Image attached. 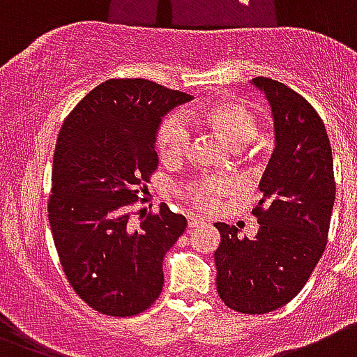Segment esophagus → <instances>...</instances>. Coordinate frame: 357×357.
Segmentation results:
<instances>
[{"instance_id": "1", "label": "esophagus", "mask_w": 357, "mask_h": 357, "mask_svg": "<svg viewBox=\"0 0 357 357\" xmlns=\"http://www.w3.org/2000/svg\"><path fill=\"white\" fill-rule=\"evenodd\" d=\"M199 225H204V222L201 218H190V220H188V227L190 229H195L199 227Z\"/></svg>"}]
</instances>
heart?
Wrapping results in <instances>:
<instances>
[{
	"instance_id": "1",
	"label": "heart",
	"mask_w": 357,
	"mask_h": 357,
	"mask_svg": "<svg viewBox=\"0 0 357 357\" xmlns=\"http://www.w3.org/2000/svg\"><path fill=\"white\" fill-rule=\"evenodd\" d=\"M203 128L218 135L233 149H244L255 139L259 119L236 100H222L203 107L195 117ZM192 134L176 115H167L156 130V153L164 164L181 162L190 151ZM236 184L229 176H197L176 186V195L199 212H212L220 201L234 193Z\"/></svg>"
}]
</instances>
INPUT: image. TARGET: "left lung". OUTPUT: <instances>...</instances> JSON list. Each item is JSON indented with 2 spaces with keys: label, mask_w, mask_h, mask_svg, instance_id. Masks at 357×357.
<instances>
[{
  "label": "left lung",
  "mask_w": 357,
  "mask_h": 357,
  "mask_svg": "<svg viewBox=\"0 0 357 357\" xmlns=\"http://www.w3.org/2000/svg\"><path fill=\"white\" fill-rule=\"evenodd\" d=\"M266 93L275 123V149L259 184L262 199L251 214L253 238L216 223V287L233 311L264 314L283 307L302 291L326 250L335 176L331 145L311 104L275 79H253Z\"/></svg>",
  "instance_id": "left-lung-1"
}]
</instances>
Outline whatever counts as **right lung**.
I'll return each mask as SVG.
<instances>
[{"instance_id": "add662e5", "label": "right lung", "mask_w": 357, "mask_h": 357, "mask_svg": "<svg viewBox=\"0 0 357 357\" xmlns=\"http://www.w3.org/2000/svg\"><path fill=\"white\" fill-rule=\"evenodd\" d=\"M192 95L143 78L96 85L61 126L52 167L48 220L68 283L107 317L147 311L164 287L162 262L186 218L162 204L132 222L158 167L156 130Z\"/></svg>"}]
</instances>
